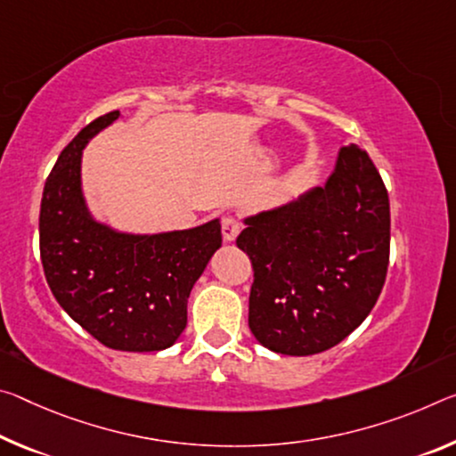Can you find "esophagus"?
Returning a JSON list of instances; mask_svg holds the SVG:
<instances>
[{"label": "esophagus", "mask_w": 456, "mask_h": 456, "mask_svg": "<svg viewBox=\"0 0 456 456\" xmlns=\"http://www.w3.org/2000/svg\"><path fill=\"white\" fill-rule=\"evenodd\" d=\"M241 231V223L235 219V216H225L221 223V233H223V240L227 243H233L237 240V235H240Z\"/></svg>", "instance_id": "1"}]
</instances>
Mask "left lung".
Instances as JSON below:
<instances>
[{"label":"left lung","mask_w":456,"mask_h":456,"mask_svg":"<svg viewBox=\"0 0 456 456\" xmlns=\"http://www.w3.org/2000/svg\"><path fill=\"white\" fill-rule=\"evenodd\" d=\"M249 329L270 351L314 355L367 319L386 284L389 199L370 154L338 151L327 184L245 219Z\"/></svg>","instance_id":"8db88e82"}]
</instances>
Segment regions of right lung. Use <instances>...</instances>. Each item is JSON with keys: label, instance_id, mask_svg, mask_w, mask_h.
<instances>
[{"label": "right lung", "instance_id": "add662e5", "mask_svg": "<svg viewBox=\"0 0 456 456\" xmlns=\"http://www.w3.org/2000/svg\"><path fill=\"white\" fill-rule=\"evenodd\" d=\"M118 118L101 115L61 151L42 192L40 259L54 298L99 343L162 351L183 335L194 281L221 248V223L129 235L93 219L81 189L83 148Z\"/></svg>", "mask_w": 456, "mask_h": 456}]
</instances>
